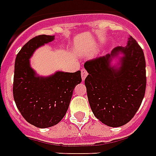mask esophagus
<instances>
[{
  "instance_id": "obj_1",
  "label": "esophagus",
  "mask_w": 156,
  "mask_h": 156,
  "mask_svg": "<svg viewBox=\"0 0 156 156\" xmlns=\"http://www.w3.org/2000/svg\"><path fill=\"white\" fill-rule=\"evenodd\" d=\"M88 75V72L87 71L85 70V68H82L81 69V78H82V80H84L86 78V76H87Z\"/></svg>"
}]
</instances>
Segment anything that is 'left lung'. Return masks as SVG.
I'll use <instances>...</instances> for the list:
<instances>
[{
  "label": "left lung",
  "instance_id": "left-lung-1",
  "mask_svg": "<svg viewBox=\"0 0 156 156\" xmlns=\"http://www.w3.org/2000/svg\"><path fill=\"white\" fill-rule=\"evenodd\" d=\"M124 56L118 69L110 66L112 57ZM85 80L94 115L108 127L123 126L139 109L146 87V60L142 48L130 37L127 47H117L111 54L87 61Z\"/></svg>",
  "mask_w": 156,
  "mask_h": 156
}]
</instances>
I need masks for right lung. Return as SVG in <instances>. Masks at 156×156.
Wrapping results in <instances>:
<instances>
[{
    "label": "right lung",
    "mask_w": 156,
    "mask_h": 156,
    "mask_svg": "<svg viewBox=\"0 0 156 156\" xmlns=\"http://www.w3.org/2000/svg\"><path fill=\"white\" fill-rule=\"evenodd\" d=\"M54 39V36L38 35L25 43L16 56L13 95L21 115L39 128L57 124L66 115L75 87L81 82L80 71H57L39 77L31 68L29 58L36 49Z\"/></svg>",
    "instance_id": "add662e5"
}]
</instances>
